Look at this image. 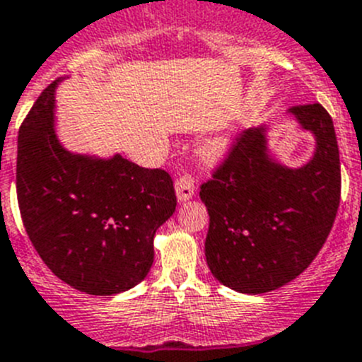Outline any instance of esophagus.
Here are the masks:
<instances>
[{"label":"esophagus","instance_id":"34e87169","mask_svg":"<svg viewBox=\"0 0 362 362\" xmlns=\"http://www.w3.org/2000/svg\"><path fill=\"white\" fill-rule=\"evenodd\" d=\"M175 191H177L178 202H185L194 194V184L191 178L180 177L175 182Z\"/></svg>","mask_w":362,"mask_h":362}]
</instances>
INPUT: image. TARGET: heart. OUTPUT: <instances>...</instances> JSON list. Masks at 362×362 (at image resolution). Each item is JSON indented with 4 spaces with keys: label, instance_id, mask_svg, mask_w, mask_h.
I'll return each mask as SVG.
<instances>
[{
    "label": "heart",
    "instance_id": "b5f03b06",
    "mask_svg": "<svg viewBox=\"0 0 362 362\" xmlns=\"http://www.w3.org/2000/svg\"><path fill=\"white\" fill-rule=\"evenodd\" d=\"M221 151V144L220 142H209V144L204 146V155L207 158H214L218 157Z\"/></svg>",
    "mask_w": 362,
    "mask_h": 362
}]
</instances>
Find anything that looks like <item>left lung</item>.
<instances>
[{
	"label": "left lung",
	"mask_w": 362,
	"mask_h": 362,
	"mask_svg": "<svg viewBox=\"0 0 362 362\" xmlns=\"http://www.w3.org/2000/svg\"><path fill=\"white\" fill-rule=\"evenodd\" d=\"M291 112L317 139L307 165L270 162L265 129H247L200 185L209 213L205 258L214 278L243 294L298 278L327 242L341 200V162L332 117L319 103Z\"/></svg>",
	"instance_id": "left-lung-1"
}]
</instances>
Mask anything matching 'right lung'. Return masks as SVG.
Here are the masks:
<instances>
[{"label": "right lung", "instance_id": "obj_1", "mask_svg": "<svg viewBox=\"0 0 362 362\" xmlns=\"http://www.w3.org/2000/svg\"><path fill=\"white\" fill-rule=\"evenodd\" d=\"M45 88L18 135L16 191L32 245L61 281L92 296L139 285L153 265V238L175 213L173 178L115 155H71L54 132Z\"/></svg>", "mask_w": 362, "mask_h": 362}]
</instances>
